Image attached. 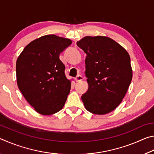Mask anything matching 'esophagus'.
Wrapping results in <instances>:
<instances>
[{"instance_id":"esophagus-1","label":"esophagus","mask_w":154,"mask_h":154,"mask_svg":"<svg viewBox=\"0 0 154 154\" xmlns=\"http://www.w3.org/2000/svg\"><path fill=\"white\" fill-rule=\"evenodd\" d=\"M83 79V77L81 75H78L76 77V78H75V81H76L77 82H81V81H82Z\"/></svg>"}]
</instances>
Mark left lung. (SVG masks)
Masks as SVG:
<instances>
[{
    "label": "left lung",
    "instance_id": "obj_1",
    "mask_svg": "<svg viewBox=\"0 0 154 154\" xmlns=\"http://www.w3.org/2000/svg\"><path fill=\"white\" fill-rule=\"evenodd\" d=\"M87 54V92L82 96L85 108L97 115L109 113L118 107L132 78L128 53L112 38L86 36L77 42Z\"/></svg>",
    "mask_w": 154,
    "mask_h": 154
}]
</instances>
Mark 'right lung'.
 Returning a JSON list of instances; mask_svg holds the SVG:
<instances>
[{
  "label": "right lung",
  "mask_w": 154,
  "mask_h": 154,
  "mask_svg": "<svg viewBox=\"0 0 154 154\" xmlns=\"http://www.w3.org/2000/svg\"><path fill=\"white\" fill-rule=\"evenodd\" d=\"M72 43L55 35L36 38L25 47L16 62L17 86L37 113L49 116L63 108L71 90L59 56Z\"/></svg>",
  "instance_id": "add662e5"
}]
</instances>
